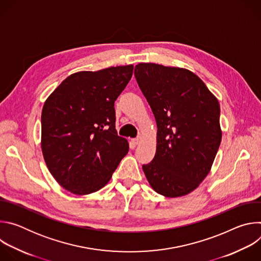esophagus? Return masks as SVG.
<instances>
[{"mask_svg": "<svg viewBox=\"0 0 261 261\" xmlns=\"http://www.w3.org/2000/svg\"><path fill=\"white\" fill-rule=\"evenodd\" d=\"M141 139H142L141 136H138V137H136V138H133L132 141H133L135 144H139V142L141 141Z\"/></svg>", "mask_w": 261, "mask_h": 261, "instance_id": "obj_1", "label": "esophagus"}]
</instances>
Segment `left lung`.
Wrapping results in <instances>:
<instances>
[{
  "label": "left lung",
  "mask_w": 261,
  "mask_h": 261,
  "mask_svg": "<svg viewBox=\"0 0 261 261\" xmlns=\"http://www.w3.org/2000/svg\"><path fill=\"white\" fill-rule=\"evenodd\" d=\"M134 75L158 128L156 154L143 172L157 193L187 195L208 174L220 146L219 102L187 69L139 63Z\"/></svg>",
  "instance_id": "obj_1"
}]
</instances>
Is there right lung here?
Wrapping results in <instances>:
<instances>
[{"label": "right lung", "mask_w": 261, "mask_h": 261, "mask_svg": "<svg viewBox=\"0 0 261 261\" xmlns=\"http://www.w3.org/2000/svg\"><path fill=\"white\" fill-rule=\"evenodd\" d=\"M133 65L71 74L46 99L41 115V148L55 179L86 195L103 188L129 151L116 130L115 101Z\"/></svg>", "instance_id": "add662e5"}]
</instances>
